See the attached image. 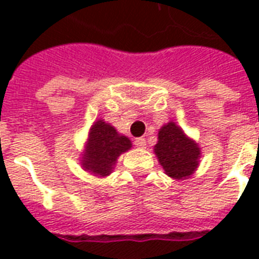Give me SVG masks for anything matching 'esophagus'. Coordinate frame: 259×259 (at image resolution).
<instances>
[{
	"label": "esophagus",
	"mask_w": 259,
	"mask_h": 259,
	"mask_svg": "<svg viewBox=\"0 0 259 259\" xmlns=\"http://www.w3.org/2000/svg\"><path fill=\"white\" fill-rule=\"evenodd\" d=\"M134 145L140 148V149H145L146 148V140L144 137H140V138H136L134 140Z\"/></svg>",
	"instance_id": "obj_1"
}]
</instances>
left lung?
<instances>
[{"mask_svg":"<svg viewBox=\"0 0 259 259\" xmlns=\"http://www.w3.org/2000/svg\"><path fill=\"white\" fill-rule=\"evenodd\" d=\"M154 153L168 176L183 180L196 170L200 148L193 140L187 137L175 122H168L158 132Z\"/></svg>","mask_w":259,"mask_h":259,"instance_id":"obj_1","label":"left lung"}]
</instances>
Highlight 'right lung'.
<instances>
[{"label":"right lung","mask_w":259,"mask_h":259,"mask_svg":"<svg viewBox=\"0 0 259 259\" xmlns=\"http://www.w3.org/2000/svg\"><path fill=\"white\" fill-rule=\"evenodd\" d=\"M130 148L132 142L129 138L118 133L115 127L103 119H98L90 129L82 166L95 176H109L117 158Z\"/></svg>","instance_id":"1"}]
</instances>
